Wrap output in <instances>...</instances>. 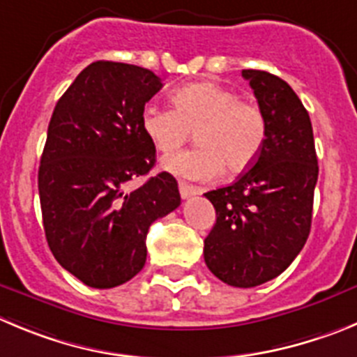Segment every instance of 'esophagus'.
<instances>
[{
	"instance_id": "obj_1",
	"label": "esophagus",
	"mask_w": 357,
	"mask_h": 357,
	"mask_svg": "<svg viewBox=\"0 0 357 357\" xmlns=\"http://www.w3.org/2000/svg\"><path fill=\"white\" fill-rule=\"evenodd\" d=\"M179 194H181L183 199H188L192 195H199L202 194V190L197 188V186H192L185 181H179Z\"/></svg>"
}]
</instances>
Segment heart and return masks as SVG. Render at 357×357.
I'll list each match as a JSON object with an SVG mask.
<instances>
[{
    "label": "heart",
    "mask_w": 357,
    "mask_h": 357,
    "mask_svg": "<svg viewBox=\"0 0 357 357\" xmlns=\"http://www.w3.org/2000/svg\"><path fill=\"white\" fill-rule=\"evenodd\" d=\"M174 109L148 105L142 112L144 132L156 149L172 153L192 132L199 148L162 160L163 171L192 181H209L227 169L250 167L266 141V118L252 100L239 98L234 89L218 82H195L172 95Z\"/></svg>",
    "instance_id": "obj_1"
}]
</instances>
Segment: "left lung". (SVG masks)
I'll list each match as a JSON object with an SVG mask.
<instances>
[{"label":"left lung","mask_w":357,"mask_h":357,"mask_svg":"<svg viewBox=\"0 0 357 357\" xmlns=\"http://www.w3.org/2000/svg\"><path fill=\"white\" fill-rule=\"evenodd\" d=\"M241 73L268 132L248 171L204 194L216 211L204 261L216 278L248 289L284 273L305 246L319 165L312 121L291 86L262 70Z\"/></svg>","instance_id":"1"}]
</instances>
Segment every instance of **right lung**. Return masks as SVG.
I'll return each mask as SVG.
<instances>
[{
    "mask_svg": "<svg viewBox=\"0 0 357 357\" xmlns=\"http://www.w3.org/2000/svg\"><path fill=\"white\" fill-rule=\"evenodd\" d=\"M162 86L142 66L95 61L52 112L38 169L43 231L56 261L89 287L137 275L149 225L181 204L169 172L130 185L156 162L142 112Z\"/></svg>",
    "mask_w": 357,
    "mask_h": 357,
    "instance_id": "obj_1",
    "label": "right lung"
}]
</instances>
